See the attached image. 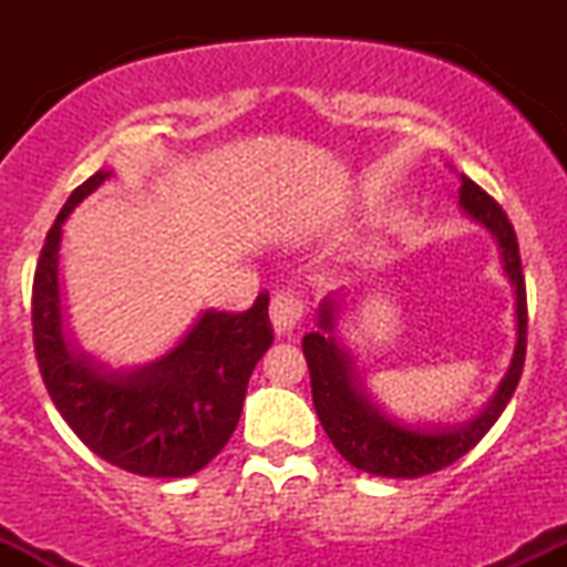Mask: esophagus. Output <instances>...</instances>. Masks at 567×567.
<instances>
[{
	"mask_svg": "<svg viewBox=\"0 0 567 567\" xmlns=\"http://www.w3.org/2000/svg\"><path fill=\"white\" fill-rule=\"evenodd\" d=\"M303 315V303L298 298V292L292 290H279L275 298H271L269 306V317H271V328H275L277 336H288L292 333L298 320Z\"/></svg>",
	"mask_w": 567,
	"mask_h": 567,
	"instance_id": "esophagus-1",
	"label": "esophagus"
}]
</instances>
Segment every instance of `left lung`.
Returning <instances> with one entry per match:
<instances>
[{
  "label": "left lung",
  "mask_w": 567,
  "mask_h": 567,
  "mask_svg": "<svg viewBox=\"0 0 567 567\" xmlns=\"http://www.w3.org/2000/svg\"><path fill=\"white\" fill-rule=\"evenodd\" d=\"M458 207L474 224L485 226L496 239L501 250V269L509 279L514 290V341L512 362L506 368L504 379L491 400L485 402L477 415L461 424H410L383 410L357 373L354 360L349 349L343 347L338 336L341 322L343 296L322 298L317 324L320 328L303 336L301 347L309 362L311 396L315 410L320 415V424L328 432L336 451L349 461L354 470L379 474L392 480H415L424 474L440 472L442 466H451L461 455L470 453L487 429L498 421L504 408L509 405L514 389L525 365V336H528V301H525V279L519 266V247L514 229L501 210V205L480 188L474 181L461 175Z\"/></svg>",
  "instance_id": "1"
}]
</instances>
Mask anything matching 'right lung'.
Wrapping results in <instances>:
<instances>
[{
	"mask_svg": "<svg viewBox=\"0 0 567 567\" xmlns=\"http://www.w3.org/2000/svg\"><path fill=\"white\" fill-rule=\"evenodd\" d=\"M112 171L74 188L44 239L31 320L39 373L58 413L95 455L141 477H188L237 429L252 368L275 341L269 296L243 315L205 309L171 351L138 368H112L76 347L61 296L63 224Z\"/></svg>",
	"mask_w": 567,
	"mask_h": 567,
	"instance_id": "1",
	"label": "right lung"
}]
</instances>
